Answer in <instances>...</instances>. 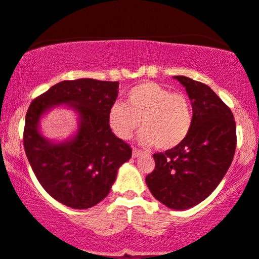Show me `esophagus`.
Here are the masks:
<instances>
[{
	"mask_svg": "<svg viewBox=\"0 0 259 259\" xmlns=\"http://www.w3.org/2000/svg\"><path fill=\"white\" fill-rule=\"evenodd\" d=\"M141 155H143V153L141 152L140 149H136V148L133 149V158H139Z\"/></svg>",
	"mask_w": 259,
	"mask_h": 259,
	"instance_id": "obj_1",
	"label": "esophagus"
}]
</instances>
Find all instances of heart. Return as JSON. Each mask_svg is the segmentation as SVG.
<instances>
[{
	"instance_id": "obj_1",
	"label": "heart",
	"mask_w": 259,
	"mask_h": 259,
	"mask_svg": "<svg viewBox=\"0 0 259 259\" xmlns=\"http://www.w3.org/2000/svg\"><path fill=\"white\" fill-rule=\"evenodd\" d=\"M194 122L191 100L155 82L133 87L124 104H113L109 111L110 129L118 139H132L141 126V143L155 145L160 150L173 149L184 142Z\"/></svg>"
}]
</instances>
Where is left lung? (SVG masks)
Listing matches in <instances>:
<instances>
[{
    "label": "left lung",
    "mask_w": 259,
    "mask_h": 259,
    "mask_svg": "<svg viewBox=\"0 0 259 259\" xmlns=\"http://www.w3.org/2000/svg\"><path fill=\"white\" fill-rule=\"evenodd\" d=\"M194 106L195 122L184 142L155 153V168L146 177L152 195L177 210L195 207L217 189L237 147L233 113L207 84L175 76Z\"/></svg>",
    "instance_id": "1"
}]
</instances>
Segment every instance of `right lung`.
Listing matches in <instances>:
<instances>
[{"label": "right lung", "mask_w": 259, "mask_h": 259, "mask_svg": "<svg viewBox=\"0 0 259 259\" xmlns=\"http://www.w3.org/2000/svg\"><path fill=\"white\" fill-rule=\"evenodd\" d=\"M118 87L117 81H62L28 107L24 129L28 162L45 191L67 207L87 209L103 201L118 168L132 158L130 146L109 125V111ZM61 105L79 113V129L71 139L52 143L38 132V122L45 112Z\"/></svg>", "instance_id": "add662e5"}]
</instances>
